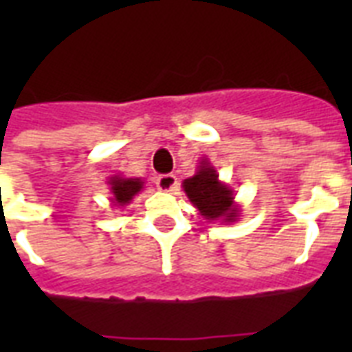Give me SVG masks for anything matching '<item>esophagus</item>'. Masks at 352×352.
<instances>
[{
    "instance_id": "1",
    "label": "esophagus",
    "mask_w": 352,
    "mask_h": 352,
    "mask_svg": "<svg viewBox=\"0 0 352 352\" xmlns=\"http://www.w3.org/2000/svg\"><path fill=\"white\" fill-rule=\"evenodd\" d=\"M157 188L160 192H175L177 190V177L173 173H164L157 177Z\"/></svg>"
}]
</instances>
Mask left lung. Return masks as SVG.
Here are the masks:
<instances>
[{
	"mask_svg": "<svg viewBox=\"0 0 352 352\" xmlns=\"http://www.w3.org/2000/svg\"><path fill=\"white\" fill-rule=\"evenodd\" d=\"M199 164L195 175L182 182L188 199L206 219L234 223L239 217V208L234 204V192L219 181L217 171L208 160H201Z\"/></svg>",
	"mask_w": 352,
	"mask_h": 352,
	"instance_id": "8db88e82",
	"label": "left lung"
}]
</instances>
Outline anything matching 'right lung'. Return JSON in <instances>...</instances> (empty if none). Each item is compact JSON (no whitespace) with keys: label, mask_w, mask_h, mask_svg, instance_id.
I'll use <instances>...</instances> for the list:
<instances>
[{"label":"right lung","mask_w":352,"mask_h":352,"mask_svg":"<svg viewBox=\"0 0 352 352\" xmlns=\"http://www.w3.org/2000/svg\"><path fill=\"white\" fill-rule=\"evenodd\" d=\"M109 184H111L113 203L120 204V206L129 203L144 186V182L140 179H122L118 175L113 177Z\"/></svg>","instance_id":"obj_1"}]
</instances>
